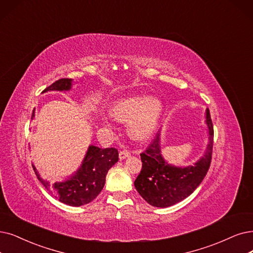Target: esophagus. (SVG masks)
<instances>
[{
    "label": "esophagus",
    "instance_id": "esophagus-1",
    "mask_svg": "<svg viewBox=\"0 0 253 253\" xmlns=\"http://www.w3.org/2000/svg\"><path fill=\"white\" fill-rule=\"evenodd\" d=\"M129 156H130V151H129V150H126V149L121 150L120 153H119V159H120V160H124V159H126V158H127V157H129Z\"/></svg>",
    "mask_w": 253,
    "mask_h": 253
}]
</instances>
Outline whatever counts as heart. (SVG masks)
<instances>
[{
	"label": "heart",
	"instance_id": "b5f03b06",
	"mask_svg": "<svg viewBox=\"0 0 253 253\" xmlns=\"http://www.w3.org/2000/svg\"><path fill=\"white\" fill-rule=\"evenodd\" d=\"M162 112L161 100L144 94L117 98L110 107V114L118 121H127L128 136L138 141H144L153 135Z\"/></svg>",
	"mask_w": 253,
	"mask_h": 253
}]
</instances>
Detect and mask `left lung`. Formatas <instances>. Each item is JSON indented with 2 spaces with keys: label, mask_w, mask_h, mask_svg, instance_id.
<instances>
[{
  "label": "left lung",
  "mask_w": 253,
  "mask_h": 253,
  "mask_svg": "<svg viewBox=\"0 0 253 253\" xmlns=\"http://www.w3.org/2000/svg\"><path fill=\"white\" fill-rule=\"evenodd\" d=\"M207 125L210 135L209 145L204 157L193 166L169 165L161 155L159 133L140 154L142 169L134 185L147 204L157 208L171 207L187 198L200 185L208 173L213 153L214 126L209 109H207Z\"/></svg>",
  "instance_id": "1"
}]
</instances>
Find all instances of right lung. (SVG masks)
Instances as JSON below:
<instances>
[{"label":"right lung","mask_w":253,"mask_h":253,"mask_svg":"<svg viewBox=\"0 0 253 253\" xmlns=\"http://www.w3.org/2000/svg\"><path fill=\"white\" fill-rule=\"evenodd\" d=\"M72 79H60L50 86L46 87L43 92L49 90H69L72 87ZM34 116V111L32 117ZM118 161V150L114 147L99 148L89 146L83 164L77 173L62 183L49 184L40 178L35 167L33 169L42 184L61 203L81 207L87 205L100 193L106 183V175L109 169Z\"/></svg>","instance_id":"obj_1"}]
</instances>
